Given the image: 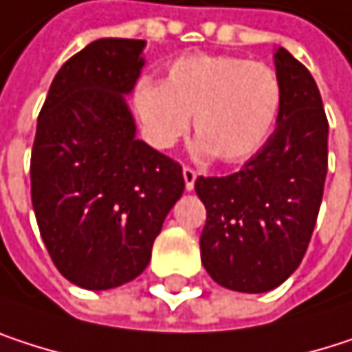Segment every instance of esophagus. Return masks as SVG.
I'll return each instance as SVG.
<instances>
[{"label": "esophagus", "instance_id": "1", "mask_svg": "<svg viewBox=\"0 0 352 352\" xmlns=\"http://www.w3.org/2000/svg\"><path fill=\"white\" fill-rule=\"evenodd\" d=\"M182 176H184V186H186V190H192V188H195V182H197V172H195L192 168L184 166V168H182Z\"/></svg>", "mask_w": 352, "mask_h": 352}]
</instances>
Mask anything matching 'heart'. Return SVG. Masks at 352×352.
<instances>
[{"mask_svg":"<svg viewBox=\"0 0 352 352\" xmlns=\"http://www.w3.org/2000/svg\"><path fill=\"white\" fill-rule=\"evenodd\" d=\"M280 106L278 74L234 55L180 57L164 69L160 84L141 82L133 94L141 133L151 147H174L192 116L197 151L223 164L246 162L263 149Z\"/></svg>","mask_w":352,"mask_h":352,"instance_id":"1","label":"heart"}]
</instances>
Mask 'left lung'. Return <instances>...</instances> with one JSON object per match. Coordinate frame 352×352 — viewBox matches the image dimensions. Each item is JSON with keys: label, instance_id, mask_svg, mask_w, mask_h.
<instances>
[{"label": "left lung", "instance_id": "1", "mask_svg": "<svg viewBox=\"0 0 352 352\" xmlns=\"http://www.w3.org/2000/svg\"><path fill=\"white\" fill-rule=\"evenodd\" d=\"M283 106L264 147L232 176L203 178L195 190L207 209L201 261L215 283L266 293L299 266L322 205L328 172V120L311 74L274 49Z\"/></svg>", "mask_w": 352, "mask_h": 352}]
</instances>
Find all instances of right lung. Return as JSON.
<instances>
[{
	"mask_svg": "<svg viewBox=\"0 0 352 352\" xmlns=\"http://www.w3.org/2000/svg\"><path fill=\"white\" fill-rule=\"evenodd\" d=\"M145 41L98 38L55 76L30 160L32 207L59 272L89 291L120 287L151 261L184 192L182 168L137 139L126 98Z\"/></svg>",
	"mask_w": 352,
	"mask_h": 352,
	"instance_id": "obj_1",
	"label": "right lung"
}]
</instances>
